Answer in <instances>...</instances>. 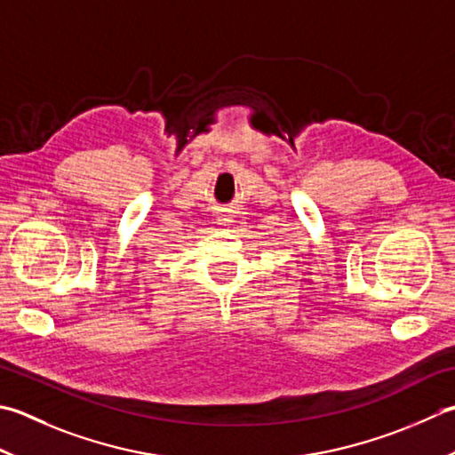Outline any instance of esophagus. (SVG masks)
<instances>
[{
  "mask_svg": "<svg viewBox=\"0 0 455 455\" xmlns=\"http://www.w3.org/2000/svg\"><path fill=\"white\" fill-rule=\"evenodd\" d=\"M230 222H233V220H230V215H220L219 217V225L220 227H230Z\"/></svg>",
  "mask_w": 455,
  "mask_h": 455,
  "instance_id": "1",
  "label": "esophagus"
}]
</instances>
